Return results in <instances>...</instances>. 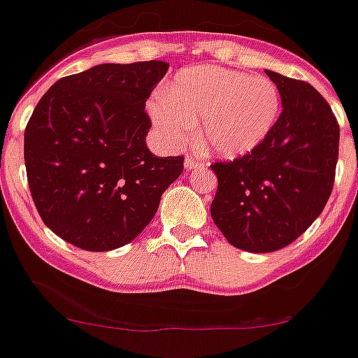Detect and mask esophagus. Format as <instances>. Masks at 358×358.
Wrapping results in <instances>:
<instances>
[{
	"label": "esophagus",
	"mask_w": 358,
	"mask_h": 358,
	"mask_svg": "<svg viewBox=\"0 0 358 358\" xmlns=\"http://www.w3.org/2000/svg\"><path fill=\"white\" fill-rule=\"evenodd\" d=\"M201 166V161H197V159H194V157H187L185 159V168L187 169H196V168H199Z\"/></svg>",
	"instance_id": "34e87169"
}]
</instances>
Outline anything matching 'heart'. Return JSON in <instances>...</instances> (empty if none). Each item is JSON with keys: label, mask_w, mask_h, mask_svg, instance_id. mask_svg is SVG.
Instances as JSON below:
<instances>
[{"label": "heart", "mask_w": 358, "mask_h": 358, "mask_svg": "<svg viewBox=\"0 0 358 358\" xmlns=\"http://www.w3.org/2000/svg\"><path fill=\"white\" fill-rule=\"evenodd\" d=\"M155 126L171 145L183 143L201 122L208 154L236 159L255 150L280 110L275 83L220 66L182 69L148 105Z\"/></svg>", "instance_id": "heart-1"}]
</instances>
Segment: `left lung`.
<instances>
[{
  "mask_svg": "<svg viewBox=\"0 0 358 358\" xmlns=\"http://www.w3.org/2000/svg\"><path fill=\"white\" fill-rule=\"evenodd\" d=\"M266 73L282 98L278 120L255 150L211 164V218L232 246L253 253L285 248L317 220L339 150V124L324 96L303 80Z\"/></svg>",
  "mask_w": 358,
  "mask_h": 358,
  "instance_id": "obj_1",
  "label": "left lung"
}]
</instances>
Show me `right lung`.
Segmentation results:
<instances>
[{
    "mask_svg": "<svg viewBox=\"0 0 358 358\" xmlns=\"http://www.w3.org/2000/svg\"><path fill=\"white\" fill-rule=\"evenodd\" d=\"M169 64H99L64 76L38 101L24 133L34 206L64 241L108 252L154 218L183 157H157L145 143V103Z\"/></svg>",
    "mask_w": 358,
    "mask_h": 358,
    "instance_id": "obj_1",
    "label": "right lung"
}]
</instances>
